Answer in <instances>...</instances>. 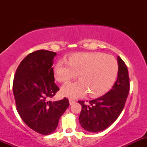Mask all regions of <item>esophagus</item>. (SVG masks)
<instances>
[{"label":"esophagus","instance_id":"obj_1","mask_svg":"<svg viewBox=\"0 0 147 147\" xmlns=\"http://www.w3.org/2000/svg\"><path fill=\"white\" fill-rule=\"evenodd\" d=\"M69 104H70V105H72V104H74L75 102V100H72V99H69Z\"/></svg>","mask_w":147,"mask_h":147}]
</instances>
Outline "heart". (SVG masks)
Listing matches in <instances>:
<instances>
[{"label": "heart", "mask_w": 147, "mask_h": 147, "mask_svg": "<svg viewBox=\"0 0 147 147\" xmlns=\"http://www.w3.org/2000/svg\"><path fill=\"white\" fill-rule=\"evenodd\" d=\"M119 65L115 57L102 53H77L68 61L60 60L54 68L56 78L67 82L76 78V82H68L61 88L63 94L71 98L81 97L89 92L92 97L106 93L115 83Z\"/></svg>", "instance_id": "obj_1"}]
</instances>
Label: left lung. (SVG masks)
Listing matches in <instances>:
<instances>
[{"label": "left lung", "mask_w": 147, "mask_h": 147, "mask_svg": "<svg viewBox=\"0 0 147 147\" xmlns=\"http://www.w3.org/2000/svg\"><path fill=\"white\" fill-rule=\"evenodd\" d=\"M117 62V80L112 88L105 95L90 100L88 103L78 101L82 106L79 121L86 131H103L115 122L124 109L129 92V78L128 69L119 56Z\"/></svg>", "instance_id": "8db88e82"}]
</instances>
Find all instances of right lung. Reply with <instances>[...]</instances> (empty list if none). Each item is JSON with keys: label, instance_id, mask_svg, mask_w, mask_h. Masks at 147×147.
I'll return each instance as SVG.
<instances>
[{"label": "right lung", "instance_id": "add662e5", "mask_svg": "<svg viewBox=\"0 0 147 147\" xmlns=\"http://www.w3.org/2000/svg\"><path fill=\"white\" fill-rule=\"evenodd\" d=\"M54 52L40 50L30 53L16 72L13 91L16 109L23 121L39 134L56 129L59 119L69 104L68 99L50 101L59 90L53 72Z\"/></svg>", "mask_w": 147, "mask_h": 147}]
</instances>
